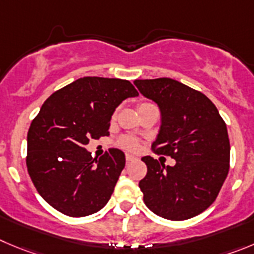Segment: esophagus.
<instances>
[{
  "label": "esophagus",
  "mask_w": 254,
  "mask_h": 254,
  "mask_svg": "<svg viewBox=\"0 0 254 254\" xmlns=\"http://www.w3.org/2000/svg\"><path fill=\"white\" fill-rule=\"evenodd\" d=\"M125 159H127V162H131V160L135 159V156L131 155V154H127V155H125Z\"/></svg>",
  "instance_id": "obj_1"
}]
</instances>
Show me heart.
Instances as JSON below:
<instances>
[{
	"instance_id": "b5f03b06",
	"label": "heart",
	"mask_w": 254,
	"mask_h": 254,
	"mask_svg": "<svg viewBox=\"0 0 254 254\" xmlns=\"http://www.w3.org/2000/svg\"><path fill=\"white\" fill-rule=\"evenodd\" d=\"M149 104L151 103H146V101L145 103H141L140 105H139V108L144 105H149ZM114 118H115V113L113 114V119ZM119 145L122 146V148L127 149V150H136L139 146V141L135 138H132V136H123V138L119 140Z\"/></svg>"
}]
</instances>
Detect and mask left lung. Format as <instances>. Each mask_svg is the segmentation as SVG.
<instances>
[{
	"mask_svg": "<svg viewBox=\"0 0 254 254\" xmlns=\"http://www.w3.org/2000/svg\"><path fill=\"white\" fill-rule=\"evenodd\" d=\"M134 85L162 111V127L151 150L177 162L165 167L153 156L141 158L148 168L139 182L144 203L165 219L195 217L213 204L228 175L226 123L204 94L177 80H135Z\"/></svg>",
	"mask_w": 254,
	"mask_h": 254,
	"instance_id": "8db88e82",
	"label": "left lung"
}]
</instances>
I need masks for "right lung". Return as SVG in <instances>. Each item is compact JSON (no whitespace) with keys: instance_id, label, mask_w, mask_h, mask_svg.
Returning <instances> with one entry per match:
<instances>
[{"instance_id":"obj_1","label":"right lung","mask_w":254,"mask_h":254,"mask_svg":"<svg viewBox=\"0 0 254 254\" xmlns=\"http://www.w3.org/2000/svg\"><path fill=\"white\" fill-rule=\"evenodd\" d=\"M127 80L86 76L42 104L27 132L26 165L40 195L68 217H86L108 203L125 167L122 150L92 158L90 139L108 136L115 109L138 96Z\"/></svg>"}]
</instances>
